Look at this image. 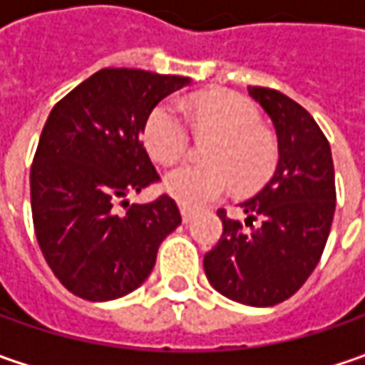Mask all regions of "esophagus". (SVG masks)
Returning a JSON list of instances; mask_svg holds the SVG:
<instances>
[{
	"label": "esophagus",
	"instance_id": "1",
	"mask_svg": "<svg viewBox=\"0 0 365 365\" xmlns=\"http://www.w3.org/2000/svg\"><path fill=\"white\" fill-rule=\"evenodd\" d=\"M180 215H182V221H185V223H190L192 217H195V211L189 209V207H180Z\"/></svg>",
	"mask_w": 365,
	"mask_h": 365
}]
</instances>
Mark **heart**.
Here are the masks:
<instances>
[{
    "label": "heart",
    "mask_w": 365,
    "mask_h": 365,
    "mask_svg": "<svg viewBox=\"0 0 365 365\" xmlns=\"http://www.w3.org/2000/svg\"><path fill=\"white\" fill-rule=\"evenodd\" d=\"M180 108L197 130L223 133L207 152L213 164H180L168 170L162 187L185 207H203L232 189L233 178L242 190L254 189L270 175L274 146L259 130V115L247 99L233 93H213ZM144 146L154 160L170 164L189 148V125L173 101L152 109L144 125Z\"/></svg>",
    "instance_id": "obj_1"
}]
</instances>
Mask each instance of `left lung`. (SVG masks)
Masks as SVG:
<instances>
[{
  "label": "left lung",
  "instance_id": "obj_1",
  "mask_svg": "<svg viewBox=\"0 0 365 365\" xmlns=\"http://www.w3.org/2000/svg\"><path fill=\"white\" fill-rule=\"evenodd\" d=\"M247 91L272 120L278 164L266 187L240 205L250 232L219 209L223 233L203 266L223 297L274 307L290 299L321 259L335 213V170L329 142L304 107L274 89Z\"/></svg>",
  "mask_w": 365,
  "mask_h": 365
}]
</instances>
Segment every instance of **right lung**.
Listing matches in <instances>:
<instances>
[{"label":"right lung","mask_w":365,"mask_h":365,"mask_svg":"<svg viewBox=\"0 0 365 365\" xmlns=\"http://www.w3.org/2000/svg\"><path fill=\"white\" fill-rule=\"evenodd\" d=\"M190 78L101 68L52 107L30 170L36 240L50 270L85 301H113L146 280L162 240L180 225L168 195L115 205L160 180L140 133Z\"/></svg>","instance_id":"obj_1"}]
</instances>
